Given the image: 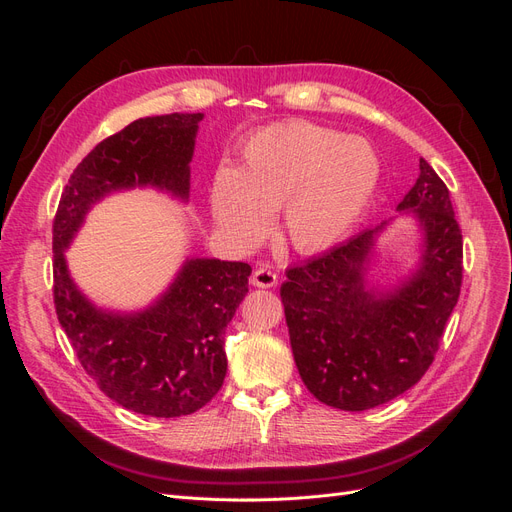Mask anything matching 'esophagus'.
Wrapping results in <instances>:
<instances>
[{
	"label": "esophagus",
	"mask_w": 512,
	"mask_h": 512,
	"mask_svg": "<svg viewBox=\"0 0 512 512\" xmlns=\"http://www.w3.org/2000/svg\"><path fill=\"white\" fill-rule=\"evenodd\" d=\"M252 284L258 288H273L277 284V273L271 267L262 265L252 273Z\"/></svg>",
	"instance_id": "obj_1"
}]
</instances>
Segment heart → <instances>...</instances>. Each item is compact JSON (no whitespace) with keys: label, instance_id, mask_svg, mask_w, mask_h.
Listing matches in <instances>:
<instances>
[{"label":"heart","instance_id":"heart-1","mask_svg":"<svg viewBox=\"0 0 512 512\" xmlns=\"http://www.w3.org/2000/svg\"><path fill=\"white\" fill-rule=\"evenodd\" d=\"M378 183L380 158L365 138L292 119L254 132L239 166L215 173L211 215L228 241L250 250L282 209V237L294 252L312 256L350 235Z\"/></svg>","mask_w":512,"mask_h":512}]
</instances>
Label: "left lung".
<instances>
[{
	"mask_svg": "<svg viewBox=\"0 0 512 512\" xmlns=\"http://www.w3.org/2000/svg\"><path fill=\"white\" fill-rule=\"evenodd\" d=\"M397 205L418 228L416 262L393 286L369 280L378 237L367 228L331 252L286 271L282 303L307 391L331 408L386 404L425 376L459 299L463 241L444 181L423 158Z\"/></svg>",
	"mask_w": 512,
	"mask_h": 512,
	"instance_id": "8db88e82",
	"label": "left lung"
}]
</instances>
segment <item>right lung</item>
<instances>
[{
    "label": "right lung",
    "instance_id": "right-lung-1",
    "mask_svg": "<svg viewBox=\"0 0 512 512\" xmlns=\"http://www.w3.org/2000/svg\"><path fill=\"white\" fill-rule=\"evenodd\" d=\"M203 113L132 121L74 168L53 222L55 309L61 329L104 395L136 414L175 418L203 408L226 376L224 333L247 294V262L185 258L143 309L96 305L72 280L66 250L87 213L115 192L151 188L190 200V162Z\"/></svg>",
    "mask_w": 512,
    "mask_h": 512
}]
</instances>
